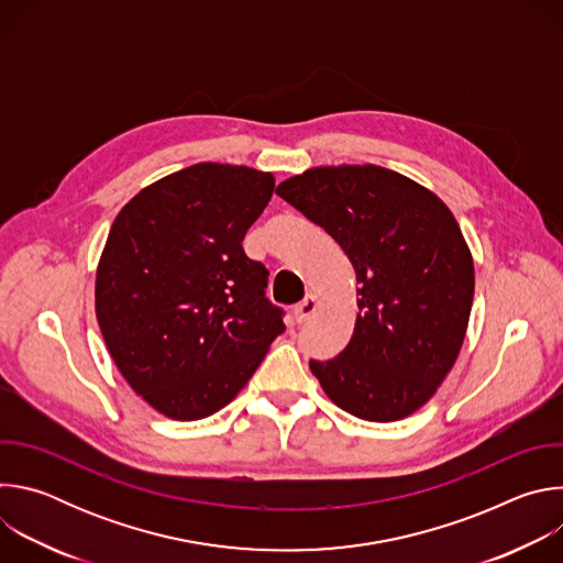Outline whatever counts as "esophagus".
I'll list each match as a JSON object with an SVG mask.
<instances>
[{"instance_id": "1", "label": "esophagus", "mask_w": 563, "mask_h": 563, "mask_svg": "<svg viewBox=\"0 0 563 563\" xmlns=\"http://www.w3.org/2000/svg\"><path fill=\"white\" fill-rule=\"evenodd\" d=\"M316 309H318V302H316V296H307L302 302H298L296 307H294V323L296 325H302V323H307V320L316 313Z\"/></svg>"}]
</instances>
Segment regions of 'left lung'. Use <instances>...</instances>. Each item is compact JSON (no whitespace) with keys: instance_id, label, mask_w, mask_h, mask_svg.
Returning a JSON list of instances; mask_svg holds the SVG:
<instances>
[{"instance_id":"8db88e82","label":"left lung","mask_w":563,"mask_h":563,"mask_svg":"<svg viewBox=\"0 0 563 563\" xmlns=\"http://www.w3.org/2000/svg\"><path fill=\"white\" fill-rule=\"evenodd\" d=\"M276 194L336 240L358 283L347 347L309 361L311 374L358 419L410 417L452 369L470 320L474 265L452 211L376 165L307 169Z\"/></svg>"}]
</instances>
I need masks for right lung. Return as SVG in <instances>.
Masks as SVG:
<instances>
[{
    "label": "right lung",
    "instance_id": "right-lung-1",
    "mask_svg": "<svg viewBox=\"0 0 563 563\" xmlns=\"http://www.w3.org/2000/svg\"><path fill=\"white\" fill-rule=\"evenodd\" d=\"M274 176L200 163L144 187L109 231L96 313L111 358L146 404L198 421L231 404L285 332L243 240Z\"/></svg>",
    "mask_w": 563,
    "mask_h": 563
}]
</instances>
